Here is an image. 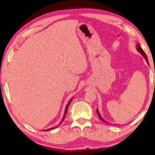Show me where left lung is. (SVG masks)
Instances as JSON below:
<instances>
[{
	"mask_svg": "<svg viewBox=\"0 0 155 155\" xmlns=\"http://www.w3.org/2000/svg\"><path fill=\"white\" fill-rule=\"evenodd\" d=\"M136 49H137V51L138 52H140V54L142 55V56H143L144 58H145V59L146 60V61H147V64L149 65V61H148V59H147V56H146V54H145V53L144 52V51L143 50V48H141V46H140V44L139 43H137V44H136ZM97 114H98V116H99V118H100V119L102 120V121H104V122H105V123H107V124H109V123H108L107 120H105L104 119V118L101 117V115H100V114H99V110L97 109Z\"/></svg>",
	"mask_w": 155,
	"mask_h": 155,
	"instance_id": "1",
	"label": "left lung"
}]
</instances>
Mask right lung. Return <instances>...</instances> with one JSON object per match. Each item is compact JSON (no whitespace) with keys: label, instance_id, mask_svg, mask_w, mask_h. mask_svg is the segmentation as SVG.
I'll return each mask as SVG.
<instances>
[{"label":"right lung","instance_id":"right-lung-1","mask_svg":"<svg viewBox=\"0 0 155 155\" xmlns=\"http://www.w3.org/2000/svg\"><path fill=\"white\" fill-rule=\"evenodd\" d=\"M72 99H73V98H72V99H71V100H70L69 102L67 104L66 107H65V112H64V115H63V118H62V120H61V121L60 124H59L58 125H57V126H56L53 127V128H48V129H46V130H44V131H48V130H53V129H55V128H57V127H58V126H59V125H60V124H61V123H62V122L63 121V120H64V118H65V115H66V113H67V110H68V106H69V104H70V103L71 102Z\"/></svg>","mask_w":155,"mask_h":155}]
</instances>
